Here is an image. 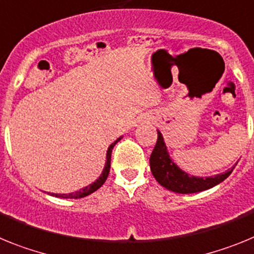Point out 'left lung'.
<instances>
[{"instance_id":"obj_1","label":"left lung","mask_w":254,"mask_h":254,"mask_svg":"<svg viewBox=\"0 0 254 254\" xmlns=\"http://www.w3.org/2000/svg\"><path fill=\"white\" fill-rule=\"evenodd\" d=\"M149 166H151L154 179L157 180L162 187L171 191L182 194L198 193V191L212 188L215 185L224 182L235 167L229 169L226 173L209 176V178L190 176L185 171L180 170L170 158L164 138L160 131H157V143L154 145L151 157H149Z\"/></svg>"}]
</instances>
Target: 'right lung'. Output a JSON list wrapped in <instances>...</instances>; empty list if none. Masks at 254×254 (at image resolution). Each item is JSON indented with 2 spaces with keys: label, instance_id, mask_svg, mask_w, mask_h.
Segmentation results:
<instances>
[{
  "label": "right lung",
  "instance_id": "obj_1",
  "mask_svg": "<svg viewBox=\"0 0 254 254\" xmlns=\"http://www.w3.org/2000/svg\"><path fill=\"white\" fill-rule=\"evenodd\" d=\"M120 139H121V138L116 139L109 147V149H107V154H106L105 169H103V171H102V174H101L100 178H98V179H97L96 182L93 183V184L88 185V187H85V188L80 189V190H78V191H75V193H69V194H55V193H51V195H55V197H57V198H83V197H87V195H89L90 193H93V191H96L98 188H101V187H102V185H103V183L106 182V179H107V176H109V174H110V167H111L112 148H114L115 144H116V143H118Z\"/></svg>",
  "mask_w": 254,
  "mask_h": 254
}]
</instances>
